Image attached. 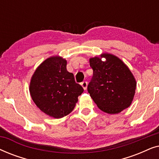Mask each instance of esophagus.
<instances>
[{
	"label": "esophagus",
	"mask_w": 159,
	"mask_h": 159,
	"mask_svg": "<svg viewBox=\"0 0 159 159\" xmlns=\"http://www.w3.org/2000/svg\"><path fill=\"white\" fill-rule=\"evenodd\" d=\"M81 85H82V88H83L84 90H86L87 87H88V82L84 81V82H81Z\"/></svg>",
	"instance_id": "obj_1"
}]
</instances>
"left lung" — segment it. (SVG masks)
<instances>
[{"mask_svg":"<svg viewBox=\"0 0 159 159\" xmlns=\"http://www.w3.org/2000/svg\"><path fill=\"white\" fill-rule=\"evenodd\" d=\"M101 57H105L103 62ZM93 76L88 91L98 107L108 114H118L131 105L136 81L129 68L118 57L103 53L90 58Z\"/></svg>","mask_w":159,"mask_h":159,"instance_id":"left-lung-1","label":"left lung"}]
</instances>
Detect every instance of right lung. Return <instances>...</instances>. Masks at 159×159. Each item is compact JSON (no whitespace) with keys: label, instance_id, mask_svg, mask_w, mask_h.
I'll return each mask as SVG.
<instances>
[{"label":"right lung","instance_id":"add662e5","mask_svg":"<svg viewBox=\"0 0 159 159\" xmlns=\"http://www.w3.org/2000/svg\"><path fill=\"white\" fill-rule=\"evenodd\" d=\"M72 73L66 69V61L59 56L45 60L32 75L30 93L36 106L48 116L62 118L72 111L83 93Z\"/></svg>","mask_w":159,"mask_h":159}]
</instances>
